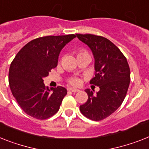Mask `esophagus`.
<instances>
[{
  "instance_id": "obj_1",
  "label": "esophagus",
  "mask_w": 149,
  "mask_h": 149,
  "mask_svg": "<svg viewBox=\"0 0 149 149\" xmlns=\"http://www.w3.org/2000/svg\"><path fill=\"white\" fill-rule=\"evenodd\" d=\"M68 91H71V92H73V93H76V92L79 91V90L75 89V88H68Z\"/></svg>"
}]
</instances>
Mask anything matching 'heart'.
<instances>
[{"instance_id": "b5f03b06", "label": "heart", "mask_w": 149, "mask_h": 149, "mask_svg": "<svg viewBox=\"0 0 149 149\" xmlns=\"http://www.w3.org/2000/svg\"><path fill=\"white\" fill-rule=\"evenodd\" d=\"M82 55H88L90 56L89 54L85 49H81L77 51V57H79V56H82ZM68 82L71 84V85H73V86H78L80 85V84L81 82V79H80L79 77H72L71 78L68 79Z\"/></svg>"}]
</instances>
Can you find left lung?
<instances>
[{"instance_id": "obj_1", "label": "left lung", "mask_w": 149, "mask_h": 149, "mask_svg": "<svg viewBox=\"0 0 149 149\" xmlns=\"http://www.w3.org/2000/svg\"><path fill=\"white\" fill-rule=\"evenodd\" d=\"M76 36L93 52L96 72L90 84L100 88L97 95L85 90L88 99L80 106V110L90 120L100 121L116 111L126 97L130 82V66L119 48L107 38L93 34Z\"/></svg>"}]
</instances>
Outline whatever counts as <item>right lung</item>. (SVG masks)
<instances>
[{
    "mask_svg": "<svg viewBox=\"0 0 149 149\" xmlns=\"http://www.w3.org/2000/svg\"><path fill=\"white\" fill-rule=\"evenodd\" d=\"M76 37L74 34L47 36L29 42L18 52L9 69L12 94L26 113L37 120L55 115L67 94L63 87L49 89L43 78L58 65L62 48Z\"/></svg>",
    "mask_w": 149,
    "mask_h": 149,
    "instance_id": "right-lung-1",
    "label": "right lung"
}]
</instances>
